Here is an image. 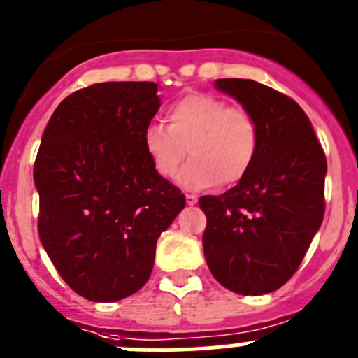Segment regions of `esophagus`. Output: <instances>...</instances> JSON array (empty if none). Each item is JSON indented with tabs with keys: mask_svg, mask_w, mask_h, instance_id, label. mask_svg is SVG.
<instances>
[{
	"mask_svg": "<svg viewBox=\"0 0 358 358\" xmlns=\"http://www.w3.org/2000/svg\"><path fill=\"white\" fill-rule=\"evenodd\" d=\"M185 201H187V205H196V203H198V196H194V194H187L185 196Z\"/></svg>",
	"mask_w": 358,
	"mask_h": 358,
	"instance_id": "esophagus-1",
	"label": "esophagus"
}]
</instances>
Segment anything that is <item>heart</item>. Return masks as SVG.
<instances>
[{
	"mask_svg": "<svg viewBox=\"0 0 358 358\" xmlns=\"http://www.w3.org/2000/svg\"><path fill=\"white\" fill-rule=\"evenodd\" d=\"M166 122L168 127L150 123L143 130V148L162 178H175L187 148L192 160L178 180L189 190L233 185L252 168L259 132L243 109L210 93H189L169 103Z\"/></svg>",
	"mask_w": 358,
	"mask_h": 358,
	"instance_id": "b5f03b06",
	"label": "heart"
}]
</instances>
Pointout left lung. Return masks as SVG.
Here are the masks:
<instances>
[{
  "instance_id": "8db88e82",
  "label": "left lung",
  "mask_w": 358,
  "mask_h": 358,
  "mask_svg": "<svg viewBox=\"0 0 358 358\" xmlns=\"http://www.w3.org/2000/svg\"><path fill=\"white\" fill-rule=\"evenodd\" d=\"M255 118L259 148L233 189L203 196V252L212 275L238 295H265L296 272L325 213L327 159L289 96L250 79H217Z\"/></svg>"
}]
</instances>
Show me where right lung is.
Here are the masks:
<instances>
[{
    "mask_svg": "<svg viewBox=\"0 0 358 358\" xmlns=\"http://www.w3.org/2000/svg\"><path fill=\"white\" fill-rule=\"evenodd\" d=\"M157 88L123 81L78 90L43 130L33 168L40 242L66 285L92 302L146 285L157 240L185 206L143 148L160 108Z\"/></svg>",
    "mask_w": 358,
    "mask_h": 358,
    "instance_id": "right-lung-1",
    "label": "right lung"
}]
</instances>
